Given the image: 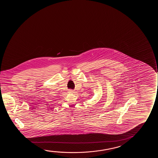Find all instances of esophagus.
Returning <instances> with one entry per match:
<instances>
[{
  "label": "esophagus",
  "instance_id": "1",
  "mask_svg": "<svg viewBox=\"0 0 158 158\" xmlns=\"http://www.w3.org/2000/svg\"><path fill=\"white\" fill-rule=\"evenodd\" d=\"M69 92H70V93H72V92H73V90H72V89H69Z\"/></svg>",
  "mask_w": 158,
  "mask_h": 158
}]
</instances>
